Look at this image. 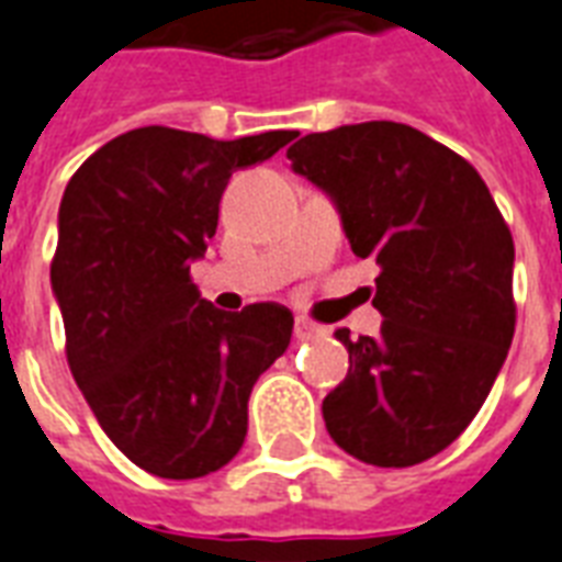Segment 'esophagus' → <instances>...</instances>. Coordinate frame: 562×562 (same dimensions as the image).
<instances>
[{
    "instance_id": "1",
    "label": "esophagus",
    "mask_w": 562,
    "mask_h": 562,
    "mask_svg": "<svg viewBox=\"0 0 562 562\" xmlns=\"http://www.w3.org/2000/svg\"><path fill=\"white\" fill-rule=\"evenodd\" d=\"M319 331H323V328L316 326V323H311V319H305V316H299V319H296V337H299V340L316 337Z\"/></svg>"
}]
</instances>
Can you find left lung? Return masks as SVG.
Instances as JSON below:
<instances>
[{"mask_svg": "<svg viewBox=\"0 0 562 562\" xmlns=\"http://www.w3.org/2000/svg\"><path fill=\"white\" fill-rule=\"evenodd\" d=\"M286 156L335 198L352 251L382 266V335L335 331L349 373L323 400L328 436L367 465L426 462L465 432L509 352L513 234L476 168L415 126H337Z\"/></svg>", "mask_w": 562, "mask_h": 562, "instance_id": "left-lung-1", "label": "left lung"}]
</instances>
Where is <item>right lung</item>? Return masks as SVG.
<instances>
[{
  "label": "right lung",
  "mask_w": 562,
  "mask_h": 562,
  "mask_svg": "<svg viewBox=\"0 0 562 562\" xmlns=\"http://www.w3.org/2000/svg\"><path fill=\"white\" fill-rule=\"evenodd\" d=\"M296 136L138 126L67 183L49 266L67 364L105 436L147 474L195 480L227 465L246 441L251 387L290 346L284 305L225 314L198 296L189 263L216 236L236 168Z\"/></svg>",
  "instance_id": "1"
}]
</instances>
